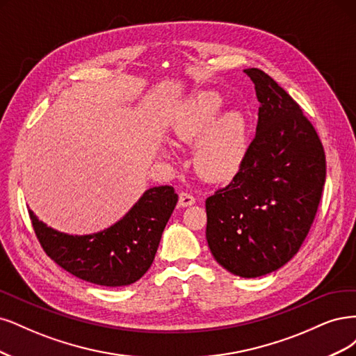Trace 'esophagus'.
<instances>
[{
  "instance_id": "1",
  "label": "esophagus",
  "mask_w": 356,
  "mask_h": 356,
  "mask_svg": "<svg viewBox=\"0 0 356 356\" xmlns=\"http://www.w3.org/2000/svg\"><path fill=\"white\" fill-rule=\"evenodd\" d=\"M195 204V197L188 192H181L179 195V205L180 207H189V205Z\"/></svg>"
}]
</instances>
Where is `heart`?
Instances as JSON below:
<instances>
[{"mask_svg":"<svg viewBox=\"0 0 356 356\" xmlns=\"http://www.w3.org/2000/svg\"><path fill=\"white\" fill-rule=\"evenodd\" d=\"M223 103V97L214 90L197 91L181 102L170 122V131L176 140L197 142L193 165L209 181L232 179L247 155L245 117L238 111H227L217 118Z\"/></svg>","mask_w":356,"mask_h":356,"instance_id":"1","label":"heart"}]
</instances>
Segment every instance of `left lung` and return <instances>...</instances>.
Segmentation results:
<instances>
[{"mask_svg": "<svg viewBox=\"0 0 356 356\" xmlns=\"http://www.w3.org/2000/svg\"><path fill=\"white\" fill-rule=\"evenodd\" d=\"M256 136L234 180L205 201L216 261L241 278L278 270L300 250L325 181V154L300 106L257 67Z\"/></svg>", "mask_w": 356, "mask_h": 356, "instance_id": "1", "label": "left lung"}]
</instances>
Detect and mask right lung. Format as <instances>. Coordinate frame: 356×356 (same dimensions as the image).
I'll list each match as a JSON object with an SVG mask.
<instances>
[{"instance_id":"add662e5","label":"right lung","mask_w":356,"mask_h":356,"mask_svg":"<svg viewBox=\"0 0 356 356\" xmlns=\"http://www.w3.org/2000/svg\"><path fill=\"white\" fill-rule=\"evenodd\" d=\"M177 200L171 186L149 188L118 222L86 235L56 231L32 210L29 216L40 244L60 268L91 284L124 286L151 268Z\"/></svg>"}]
</instances>
